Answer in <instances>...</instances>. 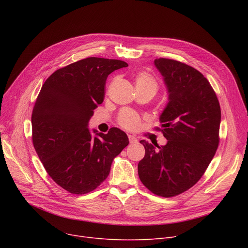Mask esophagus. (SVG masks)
<instances>
[{
  "mask_svg": "<svg viewBox=\"0 0 248 248\" xmlns=\"http://www.w3.org/2000/svg\"><path fill=\"white\" fill-rule=\"evenodd\" d=\"M128 140H129V142H131V144H136V142H138L137 138H135L132 135H128Z\"/></svg>",
  "mask_w": 248,
  "mask_h": 248,
  "instance_id": "obj_1",
  "label": "esophagus"
}]
</instances>
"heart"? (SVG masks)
Instances as JSON below:
<instances>
[{
    "label": "heart",
    "instance_id": "obj_1",
    "mask_svg": "<svg viewBox=\"0 0 248 248\" xmlns=\"http://www.w3.org/2000/svg\"><path fill=\"white\" fill-rule=\"evenodd\" d=\"M135 83L137 90L151 91L154 94L157 93L159 84L155 78L147 71H140L135 76ZM119 124L128 131H133L140 125L139 115L129 109L123 110L119 115Z\"/></svg>",
    "mask_w": 248,
    "mask_h": 248
}]
</instances>
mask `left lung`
<instances>
[{
	"instance_id": "obj_1",
	"label": "left lung",
	"mask_w": 248,
	"mask_h": 248,
	"mask_svg": "<svg viewBox=\"0 0 248 248\" xmlns=\"http://www.w3.org/2000/svg\"><path fill=\"white\" fill-rule=\"evenodd\" d=\"M154 62L169 93L157 127L168 141L158 149L140 141L146 154L138 172L151 192L168 198L193 187L205 173L219 145L221 109L211 84L197 69L173 59Z\"/></svg>"
}]
</instances>
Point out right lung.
Masks as SVG:
<instances>
[{"label": "right lung", "instance_id": "right-lung-1", "mask_svg": "<svg viewBox=\"0 0 248 248\" xmlns=\"http://www.w3.org/2000/svg\"><path fill=\"white\" fill-rule=\"evenodd\" d=\"M122 60L88 57L52 73L42 85L32 112V140L46 172L71 194L96 189L110 172L113 159L127 145L120 128L108 134L88 129L102 103L108 76L126 67Z\"/></svg>", "mask_w": 248, "mask_h": 248}]
</instances>
